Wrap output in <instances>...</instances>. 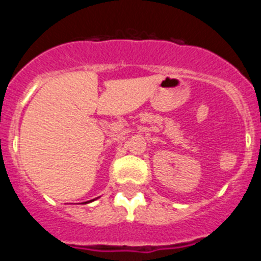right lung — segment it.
I'll return each mask as SVG.
<instances>
[{
    "label": "right lung",
    "instance_id": "1",
    "mask_svg": "<svg viewBox=\"0 0 261 261\" xmlns=\"http://www.w3.org/2000/svg\"><path fill=\"white\" fill-rule=\"evenodd\" d=\"M87 202H89V201H87Z\"/></svg>",
    "mask_w": 261,
    "mask_h": 261
}]
</instances>
